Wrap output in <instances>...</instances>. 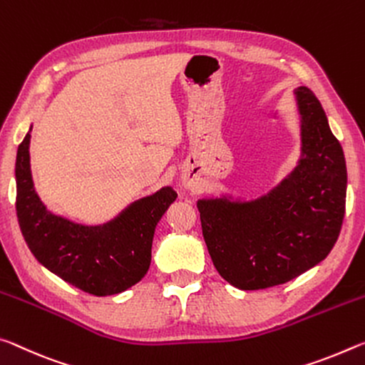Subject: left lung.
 <instances>
[{"label":"left lung","instance_id":"left-lung-1","mask_svg":"<svg viewBox=\"0 0 365 365\" xmlns=\"http://www.w3.org/2000/svg\"><path fill=\"white\" fill-rule=\"evenodd\" d=\"M302 158L297 168L254 202L199 200L202 235L218 273L244 291L299 277L325 259L341 231L346 161L312 91H296Z\"/></svg>","mask_w":365,"mask_h":365}]
</instances>
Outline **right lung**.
Here are the masks:
<instances>
[{
	"mask_svg": "<svg viewBox=\"0 0 365 365\" xmlns=\"http://www.w3.org/2000/svg\"><path fill=\"white\" fill-rule=\"evenodd\" d=\"M31 133L17 148L16 212L22 236L41 265L93 296L118 294L139 283L152 260L155 226L178 194L163 187L134 202L103 226H83L46 210L35 192Z\"/></svg>",
	"mask_w": 365,
	"mask_h": 365,
	"instance_id": "1",
	"label": "right lung"
}]
</instances>
